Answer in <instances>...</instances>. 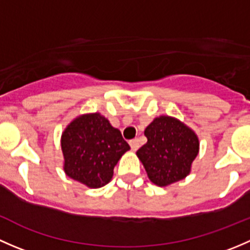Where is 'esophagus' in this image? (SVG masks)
Listing matches in <instances>:
<instances>
[{
    "instance_id": "34e87169",
    "label": "esophagus",
    "mask_w": 250,
    "mask_h": 250,
    "mask_svg": "<svg viewBox=\"0 0 250 250\" xmlns=\"http://www.w3.org/2000/svg\"><path fill=\"white\" fill-rule=\"evenodd\" d=\"M129 145H130V147H132L133 151H137L138 148H139V140H138V139L130 140Z\"/></svg>"
}]
</instances>
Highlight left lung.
Returning a JSON list of instances; mask_svg holds the SVG:
<instances>
[{
  "label": "left lung",
  "mask_w": 250,
  "mask_h": 250,
  "mask_svg": "<svg viewBox=\"0 0 250 250\" xmlns=\"http://www.w3.org/2000/svg\"><path fill=\"white\" fill-rule=\"evenodd\" d=\"M147 143L137 151L148 179L157 186L183 180L200 151L196 133L170 116L156 117L144 132Z\"/></svg>",
  "instance_id": "obj_1"
}]
</instances>
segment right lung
<instances>
[{"label": "right lung", "instance_id": "add662e5", "mask_svg": "<svg viewBox=\"0 0 250 250\" xmlns=\"http://www.w3.org/2000/svg\"><path fill=\"white\" fill-rule=\"evenodd\" d=\"M120 130L99 112L75 118L62 132L64 172L90 188L110 183L113 168L129 150Z\"/></svg>", "mask_w": 250, "mask_h": 250}]
</instances>
